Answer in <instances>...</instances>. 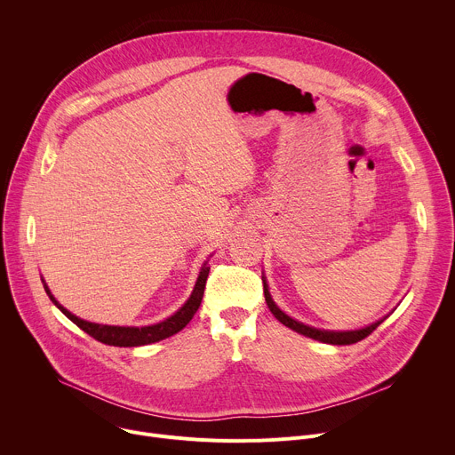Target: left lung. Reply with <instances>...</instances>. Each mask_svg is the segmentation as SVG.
<instances>
[{"label":"left lung","mask_w":455,"mask_h":455,"mask_svg":"<svg viewBox=\"0 0 455 455\" xmlns=\"http://www.w3.org/2000/svg\"><path fill=\"white\" fill-rule=\"evenodd\" d=\"M263 286H265V299H267V304H268L270 311L274 313V316H275L281 323H284L286 328H290V330H293V331H297V333H300V335H304V337H309V339L318 340V342H323V344H333V346H349V344H356V342L363 340L365 337H369V335L379 326V323L385 320V318H381V320L371 323V326H365V328H362V330H353V331L316 330V328L306 326V323H302V322H299V320L288 316L284 311H281V309L277 307V304L272 300V295H270V291H268V284H267L265 277H263Z\"/></svg>","instance_id":"8db88e82"}]
</instances>
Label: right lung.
<instances>
[{
	"instance_id": "add662e5",
	"label": "right lung",
	"mask_w": 455,
	"mask_h": 455,
	"mask_svg": "<svg viewBox=\"0 0 455 455\" xmlns=\"http://www.w3.org/2000/svg\"><path fill=\"white\" fill-rule=\"evenodd\" d=\"M211 268L207 267V263L202 267V272L198 275L196 284H194V290L190 293V297L187 299V302L169 318H165L164 322L153 323V326H144V328H125V326H106V323H95V322H88L83 320L79 316H76L74 313H70L67 307H62L55 297L50 293L46 283L44 290L50 297V300L67 315L76 326H79L84 333H88L90 337H93L95 340L106 344V346H115V347H137V346H148V344H155L160 342L164 339H169L172 335H176L178 331H181L187 323L190 322V318L194 316V313L198 311L202 299H204V291H205V283L209 277Z\"/></svg>"
}]
</instances>
